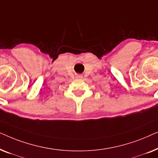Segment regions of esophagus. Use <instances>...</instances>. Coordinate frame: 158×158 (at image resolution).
<instances>
[{
  "instance_id": "obj_1",
  "label": "esophagus",
  "mask_w": 158,
  "mask_h": 158,
  "mask_svg": "<svg viewBox=\"0 0 158 158\" xmlns=\"http://www.w3.org/2000/svg\"><path fill=\"white\" fill-rule=\"evenodd\" d=\"M77 78H82L83 76H82V75H77Z\"/></svg>"
}]
</instances>
